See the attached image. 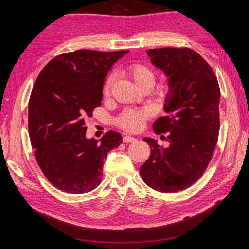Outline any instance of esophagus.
Here are the masks:
<instances>
[{"mask_svg": "<svg viewBox=\"0 0 249 249\" xmlns=\"http://www.w3.org/2000/svg\"><path fill=\"white\" fill-rule=\"evenodd\" d=\"M134 141H136L134 137H131V136H124L123 137L124 143H130V142H134Z\"/></svg>", "mask_w": 249, "mask_h": 249, "instance_id": "34e87169", "label": "esophagus"}]
</instances>
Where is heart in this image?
Instances as JSON below:
<instances>
[{
    "instance_id": "b5f03b06",
    "label": "heart",
    "mask_w": 249,
    "mask_h": 249,
    "mask_svg": "<svg viewBox=\"0 0 249 249\" xmlns=\"http://www.w3.org/2000/svg\"><path fill=\"white\" fill-rule=\"evenodd\" d=\"M126 72L133 78V80L138 84L140 88H150L155 79L154 70H153L151 66L139 62L130 63V64L126 66ZM113 81L114 75H112V73L106 78L103 87L104 94L108 95L110 93L111 86H112ZM172 83L169 80H165L157 87L156 95L158 98L163 100L170 96L172 93ZM152 114L153 110L151 108L127 109L120 114L118 120H116V124H118L121 128L136 133V131H139L140 129L143 128L146 120L149 119Z\"/></svg>"
}]
</instances>
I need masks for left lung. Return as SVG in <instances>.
I'll return each mask as SVG.
<instances>
[{
	"mask_svg": "<svg viewBox=\"0 0 249 249\" xmlns=\"http://www.w3.org/2000/svg\"><path fill=\"white\" fill-rule=\"evenodd\" d=\"M147 55L172 83L165 100L166 116L153 124L155 134L168 133V147L144 138L151 155L140 167L143 181L161 193L183 190L202 176L212 160L219 134L220 89L212 67L189 48H158Z\"/></svg>",
	"mask_w": 249,
	"mask_h": 249,
	"instance_id": "1",
	"label": "left lung"
}]
</instances>
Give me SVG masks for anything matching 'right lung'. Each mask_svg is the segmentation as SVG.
Wrapping results in <instances>:
<instances>
[{
    "instance_id": "1",
    "label": "right lung",
    "mask_w": 249,
    "mask_h": 249,
    "mask_svg": "<svg viewBox=\"0 0 249 249\" xmlns=\"http://www.w3.org/2000/svg\"><path fill=\"white\" fill-rule=\"evenodd\" d=\"M128 50H77L55 56L37 77L29 102V134L37 163L63 192L83 194L102 181L108 153L122 143L110 130L88 139L86 121L103 99L105 78Z\"/></svg>"
}]
</instances>
